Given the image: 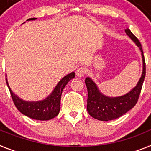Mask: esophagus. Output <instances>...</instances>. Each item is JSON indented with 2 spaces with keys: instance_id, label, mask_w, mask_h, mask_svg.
Listing matches in <instances>:
<instances>
[{
  "instance_id": "esophagus-1",
  "label": "esophagus",
  "mask_w": 151,
  "mask_h": 151,
  "mask_svg": "<svg viewBox=\"0 0 151 151\" xmlns=\"http://www.w3.org/2000/svg\"><path fill=\"white\" fill-rule=\"evenodd\" d=\"M85 73H86V70H85V68H82V67H81V68H77V70H76V75L79 77H83Z\"/></svg>"
}]
</instances>
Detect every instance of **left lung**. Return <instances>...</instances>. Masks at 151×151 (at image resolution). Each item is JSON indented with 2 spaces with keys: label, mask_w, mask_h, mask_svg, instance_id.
<instances>
[{
  "label": "left lung",
  "mask_w": 151,
  "mask_h": 151,
  "mask_svg": "<svg viewBox=\"0 0 151 151\" xmlns=\"http://www.w3.org/2000/svg\"><path fill=\"white\" fill-rule=\"evenodd\" d=\"M124 31L141 52L143 62L142 74L137 85L132 90L128 93L116 97H110L102 93L90 77H86L85 79V83L88 92L87 112L92 117L100 121H109L116 119L132 109L138 100L145 78L146 67L141 43L129 29L127 28Z\"/></svg>",
  "instance_id": "left-lung-1"
}]
</instances>
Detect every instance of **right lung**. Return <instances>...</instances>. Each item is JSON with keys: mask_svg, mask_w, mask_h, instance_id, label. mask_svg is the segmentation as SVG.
<instances>
[{"mask_svg": "<svg viewBox=\"0 0 151 151\" xmlns=\"http://www.w3.org/2000/svg\"><path fill=\"white\" fill-rule=\"evenodd\" d=\"M36 19V18H29L27 19V21L35 20ZM74 77H75L74 72H71L70 74H67L58 82L50 95H48V96H47L45 99L39 101L23 100L11 90L7 82V78H6V82L14 104L21 113L27 115V117L36 120L47 121L54 119L58 115L60 112L61 97L63 90L67 83L70 80L74 78Z\"/></svg>", "mask_w": 151, "mask_h": 151, "instance_id": "right-lung-1", "label": "right lung"}]
</instances>
